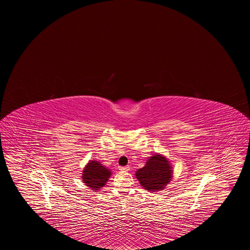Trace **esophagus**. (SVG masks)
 <instances>
[{
  "mask_svg": "<svg viewBox=\"0 0 250 250\" xmlns=\"http://www.w3.org/2000/svg\"><path fill=\"white\" fill-rule=\"evenodd\" d=\"M119 169H120L121 171H129L130 167H129V166H124V167H120Z\"/></svg>",
  "mask_w": 250,
  "mask_h": 250,
  "instance_id": "esophagus-1",
  "label": "esophagus"
}]
</instances>
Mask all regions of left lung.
Masks as SVG:
<instances>
[{
    "mask_svg": "<svg viewBox=\"0 0 250 250\" xmlns=\"http://www.w3.org/2000/svg\"><path fill=\"white\" fill-rule=\"evenodd\" d=\"M172 166L168 159L160 154L149 157L146 166L135 173L139 184L149 192L165 189L172 179Z\"/></svg>",
    "mask_w": 250,
    "mask_h": 250,
    "instance_id": "obj_1",
    "label": "left lung"
}]
</instances>
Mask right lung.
<instances>
[{
  "label": "right lung",
  "instance_id": "1",
  "mask_svg": "<svg viewBox=\"0 0 250 250\" xmlns=\"http://www.w3.org/2000/svg\"><path fill=\"white\" fill-rule=\"evenodd\" d=\"M111 171L103 166L99 161H89L82 173V179L86 186L93 191H99L108 182L111 177Z\"/></svg>",
  "mask_w": 250,
  "mask_h": 250
}]
</instances>
